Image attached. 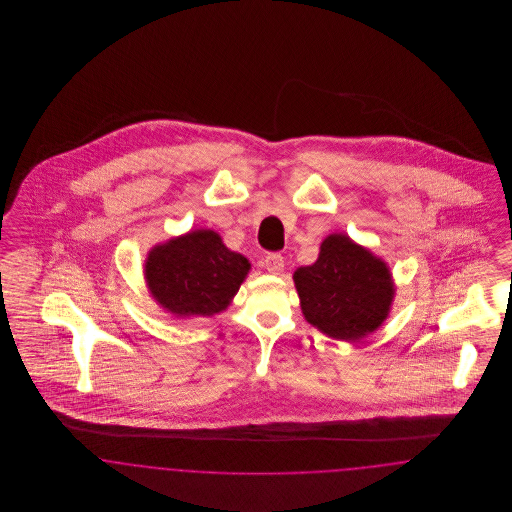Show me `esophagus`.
<instances>
[{
    "label": "esophagus",
    "mask_w": 512,
    "mask_h": 512,
    "mask_svg": "<svg viewBox=\"0 0 512 512\" xmlns=\"http://www.w3.org/2000/svg\"><path fill=\"white\" fill-rule=\"evenodd\" d=\"M265 267L272 274H280L284 270V257L280 253H268L265 257Z\"/></svg>",
    "instance_id": "esophagus-1"
}]
</instances>
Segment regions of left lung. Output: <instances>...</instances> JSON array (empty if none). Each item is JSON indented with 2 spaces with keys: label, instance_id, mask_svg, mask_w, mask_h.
I'll list each match as a JSON object with an SVG mask.
<instances>
[{
  "label": "left lung",
  "instance_id": "1",
  "mask_svg": "<svg viewBox=\"0 0 512 512\" xmlns=\"http://www.w3.org/2000/svg\"><path fill=\"white\" fill-rule=\"evenodd\" d=\"M293 280L303 315L330 338L361 340L388 317L390 270L347 236L326 238L317 263L297 268Z\"/></svg>",
  "mask_w": 512,
  "mask_h": 512
}]
</instances>
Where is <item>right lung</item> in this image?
I'll list each match as a JSON object with an SVG mask.
<instances>
[{
  "label": "right lung",
  "instance_id": "right-lung-1",
  "mask_svg": "<svg viewBox=\"0 0 512 512\" xmlns=\"http://www.w3.org/2000/svg\"><path fill=\"white\" fill-rule=\"evenodd\" d=\"M249 261L230 251L219 234L197 230L157 245L146 263L153 297L178 317H211L240 290Z\"/></svg>",
  "mask_w": 512,
  "mask_h": 512
}]
</instances>
